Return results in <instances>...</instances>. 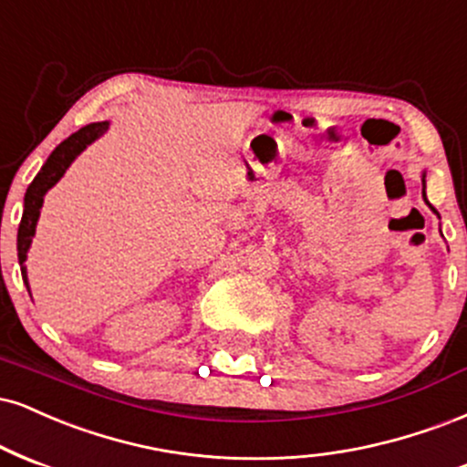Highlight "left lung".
<instances>
[{
    "mask_svg": "<svg viewBox=\"0 0 467 467\" xmlns=\"http://www.w3.org/2000/svg\"><path fill=\"white\" fill-rule=\"evenodd\" d=\"M424 199H426V194H424ZM431 210H432V212H435V213H437V210H435V207H431Z\"/></svg>",
    "mask_w": 467,
    "mask_h": 467,
    "instance_id": "1",
    "label": "left lung"
}]
</instances>
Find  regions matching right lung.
Masks as SVG:
<instances>
[{"instance_id": "right-lung-1", "label": "right lung", "mask_w": 467, "mask_h": 467, "mask_svg": "<svg viewBox=\"0 0 467 467\" xmlns=\"http://www.w3.org/2000/svg\"><path fill=\"white\" fill-rule=\"evenodd\" d=\"M107 126L109 122H96L89 126H82L80 130H76L74 135L67 137V140L60 141V144L54 148L52 155L47 157L46 166L41 168V172L36 174L30 185H27L26 201H24V216H21L19 234H16V251H19L21 275H24L26 284H27V277H26L24 262H26L27 249H30L32 235H35L38 212H41V205H43V196H46V192L52 188L60 177H63L65 170L69 168V163L74 161V159L78 157L93 140H98V137L107 130Z\"/></svg>"}]
</instances>
